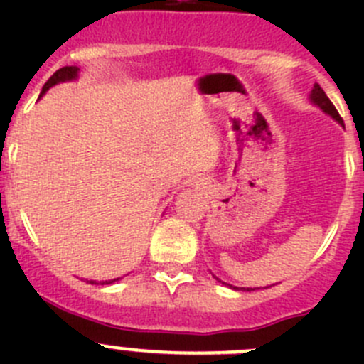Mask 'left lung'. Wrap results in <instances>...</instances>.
Masks as SVG:
<instances>
[{
  "label": "left lung",
  "mask_w": 364,
  "mask_h": 364,
  "mask_svg": "<svg viewBox=\"0 0 364 364\" xmlns=\"http://www.w3.org/2000/svg\"><path fill=\"white\" fill-rule=\"evenodd\" d=\"M310 100L314 102V104L317 105V107H321L326 114H329V116H331L333 119H336L340 124H343V121H341L338 111H336L335 105L331 104V100H329V98H328V95L324 93V90H322V87L318 86V84H315L314 90H311ZM216 280H218V278H216ZM218 282H222V280H218ZM222 284H223V282H222ZM234 289H237V287H234ZM241 291H255V289H245L243 287V289H241Z\"/></svg>",
  "instance_id": "left-lung-1"
}]
</instances>
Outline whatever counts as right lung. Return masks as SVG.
Wrapping results in <instances>:
<instances>
[{"label": "right lung", "instance_id": "right-lung-1", "mask_svg": "<svg viewBox=\"0 0 364 364\" xmlns=\"http://www.w3.org/2000/svg\"><path fill=\"white\" fill-rule=\"evenodd\" d=\"M77 77H79V68H77V67H63V68L56 70V72H54L53 75H50V79L47 80L46 84H43L42 93H40V97H42V95L46 93V91L49 90V87L56 86V84H60V82H67V80H75ZM117 280H121V278H114V280H104V282H100V285H111V284H114V282H117ZM90 284L98 285V282L90 280Z\"/></svg>", "mask_w": 364, "mask_h": 364}]
</instances>
